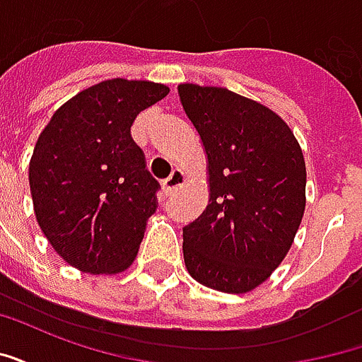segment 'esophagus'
<instances>
[{"label": "esophagus", "mask_w": 362, "mask_h": 362, "mask_svg": "<svg viewBox=\"0 0 362 362\" xmlns=\"http://www.w3.org/2000/svg\"><path fill=\"white\" fill-rule=\"evenodd\" d=\"M184 182H186V174L182 173V170H173V174L163 182V192H165L166 196H170L174 189L180 188Z\"/></svg>", "instance_id": "1"}]
</instances>
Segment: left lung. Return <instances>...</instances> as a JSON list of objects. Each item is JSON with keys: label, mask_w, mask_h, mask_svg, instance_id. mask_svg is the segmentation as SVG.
Segmentation results:
<instances>
[{"label": "left lung", "mask_w": 362, "mask_h": 362, "mask_svg": "<svg viewBox=\"0 0 362 362\" xmlns=\"http://www.w3.org/2000/svg\"><path fill=\"white\" fill-rule=\"evenodd\" d=\"M207 155L209 204L184 227V262L205 287L243 295L269 279L306 207L303 149L279 114L223 87L178 85Z\"/></svg>", "instance_id": "obj_1"}]
</instances>
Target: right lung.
Segmentation results:
<instances>
[{
	"label": "right lung",
	"instance_id": "obj_1",
	"mask_svg": "<svg viewBox=\"0 0 362 362\" xmlns=\"http://www.w3.org/2000/svg\"><path fill=\"white\" fill-rule=\"evenodd\" d=\"M168 90L119 77L96 83L62 104L38 135L28 165L36 221L75 269L114 275L134 264L158 182L129 129Z\"/></svg>",
	"mask_w": 362,
	"mask_h": 362
}]
</instances>
